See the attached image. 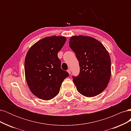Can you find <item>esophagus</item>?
<instances>
[{"label":"esophagus","instance_id":"esophagus-1","mask_svg":"<svg viewBox=\"0 0 131 131\" xmlns=\"http://www.w3.org/2000/svg\"><path fill=\"white\" fill-rule=\"evenodd\" d=\"M67 72H68V73H69V74H70V73H71V71H70V69H69L67 70Z\"/></svg>","mask_w":131,"mask_h":131}]
</instances>
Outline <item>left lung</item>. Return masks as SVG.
I'll return each mask as SVG.
<instances>
[{
  "label": "left lung",
  "instance_id": "obj_1",
  "mask_svg": "<svg viewBox=\"0 0 131 131\" xmlns=\"http://www.w3.org/2000/svg\"><path fill=\"white\" fill-rule=\"evenodd\" d=\"M69 46L80 67L79 75L73 76L78 92L88 97L102 93L111 76L110 57L104 46L96 39L83 35L71 38Z\"/></svg>",
  "mask_w": 131,
  "mask_h": 131
}]
</instances>
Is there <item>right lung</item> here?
I'll list each match as a JSON object with an SVG mask.
<instances>
[{
	"label": "right lung",
	"instance_id": "obj_1",
	"mask_svg": "<svg viewBox=\"0 0 131 131\" xmlns=\"http://www.w3.org/2000/svg\"><path fill=\"white\" fill-rule=\"evenodd\" d=\"M66 41L64 37L52 36L38 41L28 51L25 61L26 81L35 96L50 100L58 94L69 73L61 69L57 56Z\"/></svg>",
	"mask_w": 131,
	"mask_h": 131
}]
</instances>
